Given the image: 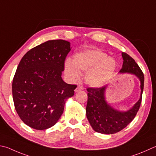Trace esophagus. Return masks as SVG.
<instances>
[{"mask_svg":"<svg viewBox=\"0 0 156 156\" xmlns=\"http://www.w3.org/2000/svg\"><path fill=\"white\" fill-rule=\"evenodd\" d=\"M84 89V88L83 87H81V86H78L76 88V89H75V92L76 93H77V92H78V91H80V90H83Z\"/></svg>","mask_w":156,"mask_h":156,"instance_id":"esophagus-1","label":"esophagus"}]
</instances>
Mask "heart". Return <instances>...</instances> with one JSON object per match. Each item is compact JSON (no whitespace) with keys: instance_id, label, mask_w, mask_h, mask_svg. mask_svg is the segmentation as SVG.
<instances>
[{"instance_id":"obj_1","label":"heart","mask_w":156,"mask_h":156,"mask_svg":"<svg viewBox=\"0 0 156 156\" xmlns=\"http://www.w3.org/2000/svg\"><path fill=\"white\" fill-rule=\"evenodd\" d=\"M117 67L114 58L98 50H87L73 56L72 61L68 59L64 65V72L70 81L80 78L81 71H87L85 80L93 87H101L108 83Z\"/></svg>"}]
</instances>
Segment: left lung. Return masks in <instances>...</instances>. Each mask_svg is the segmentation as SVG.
Here are the masks:
<instances>
[{
    "label": "left lung",
    "mask_w": 156,
    "mask_h": 156,
    "mask_svg": "<svg viewBox=\"0 0 156 156\" xmlns=\"http://www.w3.org/2000/svg\"><path fill=\"white\" fill-rule=\"evenodd\" d=\"M123 63L119 73H129L136 76L140 82L139 100L126 111L115 109L107 102L105 92L108 87L88 88L86 115L90 126L95 132L112 134L122 130L134 119L139 110L144 88V74L138 64L127 54L122 52Z\"/></svg>",
    "instance_id": "8db88e82"
}]
</instances>
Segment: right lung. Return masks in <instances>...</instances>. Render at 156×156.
<instances>
[{
    "mask_svg": "<svg viewBox=\"0 0 156 156\" xmlns=\"http://www.w3.org/2000/svg\"><path fill=\"white\" fill-rule=\"evenodd\" d=\"M71 48L69 41L50 40L30 50L20 62L12 83L13 100L28 126L42 130L55 125L66 100L74 95L77 86L61 77Z\"/></svg>",
    "mask_w": 156,
    "mask_h": 156,
    "instance_id": "1",
    "label": "right lung"
}]
</instances>
